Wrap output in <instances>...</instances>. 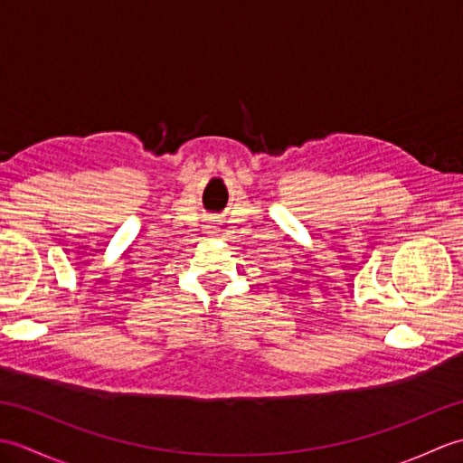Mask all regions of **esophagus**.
Here are the masks:
<instances>
[{
  "mask_svg": "<svg viewBox=\"0 0 463 463\" xmlns=\"http://www.w3.org/2000/svg\"><path fill=\"white\" fill-rule=\"evenodd\" d=\"M204 232H206V234H214V232H216V221L206 222V224H204Z\"/></svg>",
  "mask_w": 463,
  "mask_h": 463,
  "instance_id": "34e87169",
  "label": "esophagus"
}]
</instances>
